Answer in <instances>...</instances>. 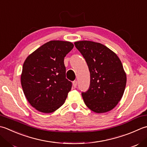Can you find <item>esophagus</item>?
I'll use <instances>...</instances> for the list:
<instances>
[{
  "label": "esophagus",
  "mask_w": 147,
  "mask_h": 147,
  "mask_svg": "<svg viewBox=\"0 0 147 147\" xmlns=\"http://www.w3.org/2000/svg\"><path fill=\"white\" fill-rule=\"evenodd\" d=\"M73 87H74V88H76V87H77V85H78V82L76 81H74L73 82Z\"/></svg>",
  "instance_id": "esophagus-1"
}]
</instances>
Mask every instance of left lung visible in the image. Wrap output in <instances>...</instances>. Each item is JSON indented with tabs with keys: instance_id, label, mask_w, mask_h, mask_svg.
<instances>
[{
	"instance_id": "8db88e82",
	"label": "left lung",
	"mask_w": 147,
	"mask_h": 147,
	"mask_svg": "<svg viewBox=\"0 0 147 147\" xmlns=\"http://www.w3.org/2000/svg\"><path fill=\"white\" fill-rule=\"evenodd\" d=\"M84 57L90 74V86L82 95L85 104L97 113H105L117 105L124 92L126 74L119 57L99 42H74Z\"/></svg>"
}]
</instances>
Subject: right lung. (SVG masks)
Wrapping results in <instances>:
<instances>
[{"label": "right lung", "instance_id": "add662e5", "mask_svg": "<svg viewBox=\"0 0 147 147\" xmlns=\"http://www.w3.org/2000/svg\"><path fill=\"white\" fill-rule=\"evenodd\" d=\"M73 43L50 41L30 54L24 62L21 83L26 98L39 111L57 110L67 98L72 82L65 78L64 60Z\"/></svg>", "mask_w": 147, "mask_h": 147}]
</instances>
